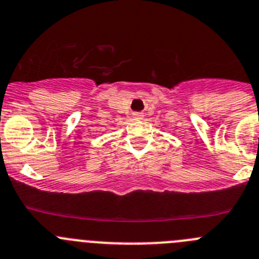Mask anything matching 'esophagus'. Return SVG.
Returning <instances> with one entry per match:
<instances>
[{"label": "esophagus", "instance_id": "obj_1", "mask_svg": "<svg viewBox=\"0 0 259 259\" xmlns=\"http://www.w3.org/2000/svg\"><path fill=\"white\" fill-rule=\"evenodd\" d=\"M143 118V115L142 113H133V120H142Z\"/></svg>", "mask_w": 259, "mask_h": 259}]
</instances>
